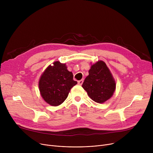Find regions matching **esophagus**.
<instances>
[{
	"instance_id": "esophagus-1",
	"label": "esophagus",
	"mask_w": 153,
	"mask_h": 153,
	"mask_svg": "<svg viewBox=\"0 0 153 153\" xmlns=\"http://www.w3.org/2000/svg\"><path fill=\"white\" fill-rule=\"evenodd\" d=\"M83 82H84L83 79L80 80V81H78V84H79V85H81L83 84Z\"/></svg>"
}]
</instances>
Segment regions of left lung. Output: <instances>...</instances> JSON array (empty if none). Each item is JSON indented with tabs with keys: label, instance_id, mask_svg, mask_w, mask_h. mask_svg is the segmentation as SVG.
Masks as SVG:
<instances>
[{
	"label": "left lung",
	"instance_id": "8db88e82",
	"mask_svg": "<svg viewBox=\"0 0 153 153\" xmlns=\"http://www.w3.org/2000/svg\"><path fill=\"white\" fill-rule=\"evenodd\" d=\"M82 87L92 100L103 103L113 96L116 82L105 62L99 60L91 64Z\"/></svg>",
	"mask_w": 153,
	"mask_h": 153
}]
</instances>
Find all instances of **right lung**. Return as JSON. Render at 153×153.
<instances>
[{"mask_svg": "<svg viewBox=\"0 0 153 153\" xmlns=\"http://www.w3.org/2000/svg\"><path fill=\"white\" fill-rule=\"evenodd\" d=\"M66 63L55 61L48 66L38 82L40 95L49 105L58 106L66 99L71 88L77 84Z\"/></svg>", "mask_w": 153, "mask_h": 153, "instance_id": "add662e5", "label": "right lung"}]
</instances>
